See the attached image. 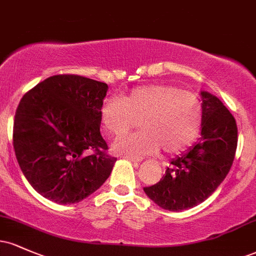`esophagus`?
I'll return each mask as SVG.
<instances>
[{
	"label": "esophagus",
	"instance_id": "esophagus-1",
	"mask_svg": "<svg viewBox=\"0 0 256 256\" xmlns=\"http://www.w3.org/2000/svg\"><path fill=\"white\" fill-rule=\"evenodd\" d=\"M126 160H128V161H132V162H134V164H138V162H140V161H142V158H136V156H128V155H126V156H124Z\"/></svg>",
	"mask_w": 256,
	"mask_h": 256
}]
</instances>
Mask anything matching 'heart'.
<instances>
[{
    "label": "heart",
    "instance_id": "heart-1",
    "mask_svg": "<svg viewBox=\"0 0 256 256\" xmlns=\"http://www.w3.org/2000/svg\"><path fill=\"white\" fill-rule=\"evenodd\" d=\"M104 131L122 136L138 125L142 128L116 140L118 154L143 156L162 149L166 154L184 150L198 134L202 106L190 91L167 84H150L131 90L120 100L108 98L100 110Z\"/></svg>",
    "mask_w": 256,
    "mask_h": 256
}]
</instances>
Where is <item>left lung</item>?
<instances>
[{
  "instance_id": "left-lung-1",
  "label": "left lung",
  "mask_w": 256,
  "mask_h": 256,
  "mask_svg": "<svg viewBox=\"0 0 256 256\" xmlns=\"http://www.w3.org/2000/svg\"><path fill=\"white\" fill-rule=\"evenodd\" d=\"M201 98L198 142L172 158L158 183L143 188L146 196L166 210L180 212L202 204L222 184L234 162L236 120L216 96L201 91Z\"/></svg>"
}]
</instances>
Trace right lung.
I'll list each match as a JSON object with an SVG mask.
<instances>
[{
  "label": "right lung",
  "instance_id": "right-lung-1",
  "mask_svg": "<svg viewBox=\"0 0 256 256\" xmlns=\"http://www.w3.org/2000/svg\"><path fill=\"white\" fill-rule=\"evenodd\" d=\"M107 91L106 83L58 74L22 96L14 119V152L25 178L43 198L77 204L110 177L116 158L104 152L108 146L100 132Z\"/></svg>",
  "mask_w": 256,
  "mask_h": 256
}]
</instances>
